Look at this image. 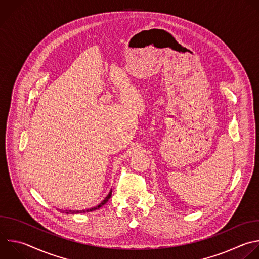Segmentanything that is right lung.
I'll use <instances>...</instances> for the list:
<instances>
[{"label":"right lung","instance_id":"add662e5","mask_svg":"<svg viewBox=\"0 0 259 259\" xmlns=\"http://www.w3.org/2000/svg\"><path fill=\"white\" fill-rule=\"evenodd\" d=\"M111 196H112V189L110 190V192L108 193V195L104 198V200H102V202H100L97 206H95V207H92V208H88V209H82V210H69V209H60L63 213H67V214H69V213H84V212H90V211H94V210H97V209H99V208H101L102 206H104L108 201H109V199L111 198Z\"/></svg>","mask_w":259,"mask_h":259}]
</instances>
